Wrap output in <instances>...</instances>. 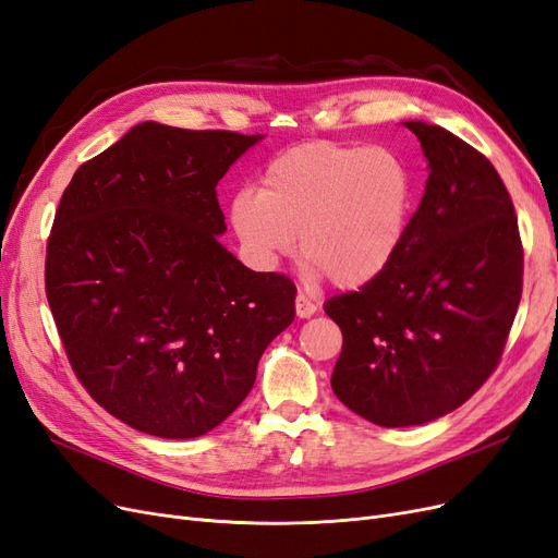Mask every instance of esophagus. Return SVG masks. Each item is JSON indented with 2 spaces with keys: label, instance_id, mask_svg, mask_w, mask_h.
Returning a JSON list of instances; mask_svg holds the SVG:
<instances>
[{
  "label": "esophagus",
  "instance_id": "1",
  "mask_svg": "<svg viewBox=\"0 0 558 558\" xmlns=\"http://www.w3.org/2000/svg\"><path fill=\"white\" fill-rule=\"evenodd\" d=\"M316 310H318V306L310 298H306L304 293H298V298H295V314L300 318H312L316 314Z\"/></svg>",
  "mask_w": 558,
  "mask_h": 558
}]
</instances>
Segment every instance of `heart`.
Returning <instances> with one entry per match:
<instances>
[{"instance_id": "heart-1", "label": "heart", "mask_w": 558, "mask_h": 558, "mask_svg": "<svg viewBox=\"0 0 558 558\" xmlns=\"http://www.w3.org/2000/svg\"><path fill=\"white\" fill-rule=\"evenodd\" d=\"M413 172L388 147L302 143L283 149L260 175V189L230 201V226L246 258L270 270L293 254L306 279L339 288L376 281L409 235Z\"/></svg>"}]
</instances>
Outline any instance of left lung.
<instances>
[{
  "mask_svg": "<svg viewBox=\"0 0 558 558\" xmlns=\"http://www.w3.org/2000/svg\"><path fill=\"white\" fill-rule=\"evenodd\" d=\"M429 161L395 263L325 302L343 335L332 390L380 427L425 425L492 376L522 298L512 198L485 155L427 122H403Z\"/></svg>",
  "mask_w": 558,
  "mask_h": 558,
  "instance_id": "left-lung-1",
  "label": "left lung"
}]
</instances>
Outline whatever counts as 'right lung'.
Masks as SVG:
<instances>
[{"mask_svg":"<svg viewBox=\"0 0 558 558\" xmlns=\"http://www.w3.org/2000/svg\"><path fill=\"white\" fill-rule=\"evenodd\" d=\"M260 136L143 122L75 170L46 252L71 367L110 415L161 438L215 429L295 318V283L244 267L217 184Z\"/></svg>","mask_w":558,"mask_h":558,"instance_id":"obj_1","label":"right lung"}]
</instances>
